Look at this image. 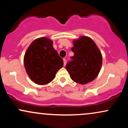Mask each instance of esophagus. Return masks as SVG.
<instances>
[{
	"label": "esophagus",
	"mask_w": 128,
	"mask_h": 128,
	"mask_svg": "<svg viewBox=\"0 0 128 128\" xmlns=\"http://www.w3.org/2000/svg\"><path fill=\"white\" fill-rule=\"evenodd\" d=\"M63 61H64V66H65L66 65V60L65 59V58H64V59H63Z\"/></svg>",
	"instance_id": "34e87169"
}]
</instances>
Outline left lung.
Instances as JSON below:
<instances>
[{
    "mask_svg": "<svg viewBox=\"0 0 128 128\" xmlns=\"http://www.w3.org/2000/svg\"><path fill=\"white\" fill-rule=\"evenodd\" d=\"M72 50L74 55L66 65L71 79L79 84L92 81L100 71L102 55L98 47L91 38L81 36L73 41Z\"/></svg>",
    "mask_w": 128,
    "mask_h": 128,
    "instance_id": "8db88e82",
    "label": "left lung"
}]
</instances>
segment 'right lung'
I'll list each match as a JSON object with an SVG mask.
<instances>
[{
    "label": "right lung",
    "instance_id": "1",
    "mask_svg": "<svg viewBox=\"0 0 128 128\" xmlns=\"http://www.w3.org/2000/svg\"><path fill=\"white\" fill-rule=\"evenodd\" d=\"M63 64L62 59L53 47V41L47 37L34 40L24 56L26 73L38 85H45L52 81Z\"/></svg>",
    "mask_w": 128,
    "mask_h": 128
}]
</instances>
